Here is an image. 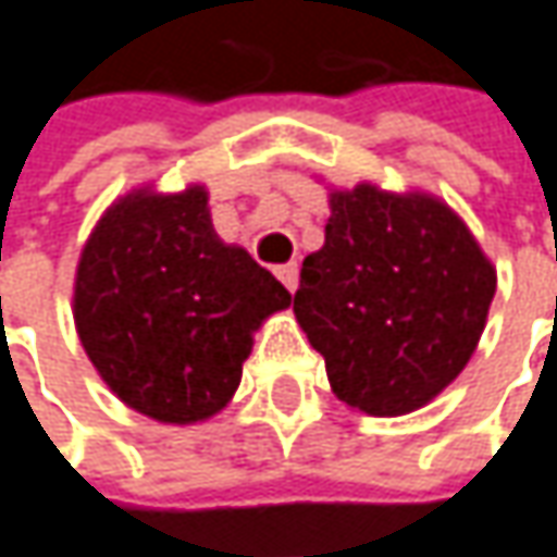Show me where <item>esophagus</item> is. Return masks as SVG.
Listing matches in <instances>:
<instances>
[{
  "mask_svg": "<svg viewBox=\"0 0 557 557\" xmlns=\"http://www.w3.org/2000/svg\"><path fill=\"white\" fill-rule=\"evenodd\" d=\"M277 277L289 293H296V286H299V268H296V264H283V268H277Z\"/></svg>",
  "mask_w": 557,
  "mask_h": 557,
  "instance_id": "34e87169",
  "label": "esophagus"
}]
</instances>
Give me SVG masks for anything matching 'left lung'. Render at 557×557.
<instances>
[{
	"label": "left lung",
	"instance_id": "obj_1",
	"mask_svg": "<svg viewBox=\"0 0 557 557\" xmlns=\"http://www.w3.org/2000/svg\"><path fill=\"white\" fill-rule=\"evenodd\" d=\"M492 296V261L444 201L356 185L331 191L293 311L346 407L404 416L463 372Z\"/></svg>",
	"mask_w": 557,
	"mask_h": 557
}]
</instances>
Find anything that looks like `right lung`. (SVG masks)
<instances>
[{"instance_id": "add662e5", "label": "right lung", "mask_w": 557, "mask_h": 557, "mask_svg": "<svg viewBox=\"0 0 557 557\" xmlns=\"http://www.w3.org/2000/svg\"><path fill=\"white\" fill-rule=\"evenodd\" d=\"M289 302L271 271L213 233L201 185L119 198L75 277L87 359L122 404L170 425L211 419L233 400L251 334Z\"/></svg>"}]
</instances>
